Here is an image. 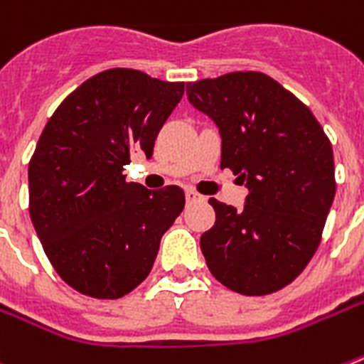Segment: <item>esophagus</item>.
<instances>
[{
  "mask_svg": "<svg viewBox=\"0 0 364 364\" xmlns=\"http://www.w3.org/2000/svg\"><path fill=\"white\" fill-rule=\"evenodd\" d=\"M185 196H187L188 203H192V201H200V200H201L200 194H198L196 191H192V188H188V191L185 192Z\"/></svg>",
  "mask_w": 364,
  "mask_h": 364,
  "instance_id": "esophagus-1",
  "label": "esophagus"
}]
</instances>
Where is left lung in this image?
<instances>
[{"instance_id":"left-lung-1","label":"left lung","mask_w":364,"mask_h":364,"mask_svg":"<svg viewBox=\"0 0 364 364\" xmlns=\"http://www.w3.org/2000/svg\"><path fill=\"white\" fill-rule=\"evenodd\" d=\"M187 96L218 127L220 168L250 192L242 210L209 200L216 222L200 239L207 267L239 294H272L318 248L337 188L331 142L309 107L261 72L201 79Z\"/></svg>"}]
</instances>
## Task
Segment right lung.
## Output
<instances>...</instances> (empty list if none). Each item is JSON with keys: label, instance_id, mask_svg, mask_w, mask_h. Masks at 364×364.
<instances>
[{"label": "right lung", "instance_id": "1", "mask_svg": "<svg viewBox=\"0 0 364 364\" xmlns=\"http://www.w3.org/2000/svg\"><path fill=\"white\" fill-rule=\"evenodd\" d=\"M185 83L131 68L87 79L57 107L29 161V215L55 272L97 300L129 294L185 207L176 185L127 183L133 151L154 154Z\"/></svg>", "mask_w": 364, "mask_h": 364}]
</instances>
